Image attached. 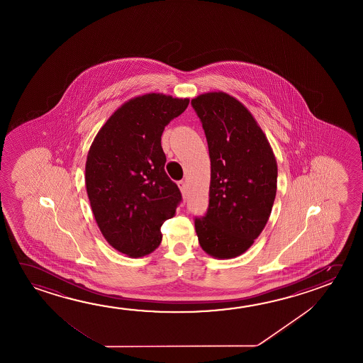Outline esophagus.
I'll list each match as a JSON object with an SVG mask.
<instances>
[{
    "label": "esophagus",
    "mask_w": 363,
    "mask_h": 363,
    "mask_svg": "<svg viewBox=\"0 0 363 363\" xmlns=\"http://www.w3.org/2000/svg\"><path fill=\"white\" fill-rule=\"evenodd\" d=\"M177 184H179V190H181V192H182V195L186 196V182L184 181H179L177 182Z\"/></svg>",
    "instance_id": "34e87169"
}]
</instances>
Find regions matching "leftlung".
<instances>
[{"instance_id":"8db88e82","label":"left lung","mask_w":363,"mask_h":363,"mask_svg":"<svg viewBox=\"0 0 363 363\" xmlns=\"http://www.w3.org/2000/svg\"><path fill=\"white\" fill-rule=\"evenodd\" d=\"M206 134L211 181L208 208L195 218L202 250L216 259L244 254L268 223L277 195L273 150L244 104L223 91L191 101Z\"/></svg>"}]
</instances>
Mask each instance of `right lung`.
Masks as SVG:
<instances>
[{
    "instance_id": "obj_1",
    "label": "right lung",
    "mask_w": 363,
    "mask_h": 363,
    "mask_svg": "<svg viewBox=\"0 0 363 363\" xmlns=\"http://www.w3.org/2000/svg\"><path fill=\"white\" fill-rule=\"evenodd\" d=\"M189 98L150 93L125 101L90 145L85 186L98 228L116 250L145 257L162 241L161 226L182 200L164 171L163 129Z\"/></svg>"
}]
</instances>
